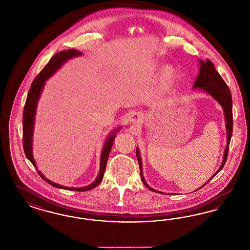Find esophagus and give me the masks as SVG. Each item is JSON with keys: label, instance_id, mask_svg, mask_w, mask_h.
Masks as SVG:
<instances>
[{"label": "esophagus", "instance_id": "obj_1", "mask_svg": "<svg viewBox=\"0 0 250 250\" xmlns=\"http://www.w3.org/2000/svg\"><path fill=\"white\" fill-rule=\"evenodd\" d=\"M143 120V114L140 111H133L129 116L130 123L134 125H140Z\"/></svg>", "mask_w": 250, "mask_h": 250}]
</instances>
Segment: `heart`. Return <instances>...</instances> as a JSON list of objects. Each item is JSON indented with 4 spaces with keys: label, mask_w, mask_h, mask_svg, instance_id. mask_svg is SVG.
<instances>
[{
    "label": "heart",
    "mask_w": 250,
    "mask_h": 250,
    "mask_svg": "<svg viewBox=\"0 0 250 250\" xmlns=\"http://www.w3.org/2000/svg\"><path fill=\"white\" fill-rule=\"evenodd\" d=\"M161 68H162V63L160 61H154L150 66V70L153 71H158ZM175 76H176V69L174 68V66L168 64L163 68L161 72V78L163 82L169 83L175 78Z\"/></svg>",
    "instance_id": "heart-1"
}]
</instances>
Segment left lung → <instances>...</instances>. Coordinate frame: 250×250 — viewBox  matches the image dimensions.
Here are the masks:
<instances>
[{"mask_svg": "<svg viewBox=\"0 0 250 250\" xmlns=\"http://www.w3.org/2000/svg\"><path fill=\"white\" fill-rule=\"evenodd\" d=\"M199 74L196 77V79L193 83L192 88L193 89H201V91H204L205 93H207L208 95L211 96L214 100L218 101V103L223 109L224 112V118L226 122V131H227V144L224 150L223 153V160L220 165V168L215 172V174L210 178V180H212L220 170L222 169V167H224L226 160H227V156H228V150H229V145H230V138H231V134H232V100H231V95H230V91L228 87V85L226 84V83L221 78L220 73L216 70L213 63L209 60L207 61L199 60ZM137 158L138 162L140 165V178L142 182L144 183V185L149 189V190L158 192V193H166L163 191L154 190L151 187H150L146 180L144 179L143 176V170H142V161L140 157V152L139 148H137ZM208 180V182H209ZM207 182V183H208ZM207 183H205L204 185H202L200 187V190L202 187H204ZM194 190V191H195ZM169 194V193H168Z\"/></svg>", "mask_w": 250, "mask_h": 250, "instance_id": "8db88e82", "label": "left lung"}]
</instances>
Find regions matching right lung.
<instances>
[{
    "label": "right lung",
    "mask_w": 250,
    "mask_h": 250,
    "mask_svg": "<svg viewBox=\"0 0 250 250\" xmlns=\"http://www.w3.org/2000/svg\"><path fill=\"white\" fill-rule=\"evenodd\" d=\"M83 54L78 50L75 49H69V50L61 51L60 53H57L45 65V67L42 70L40 73L37 75V77L34 79L33 83H31L30 91L28 93L27 100L25 103L24 111H23V148L24 152L26 154V157L30 161V163L37 168L41 177L48 182L52 186L56 188H60L63 190H76V191H85V190H92L96 188L101 180H103L104 172L106 169V165L108 157L110 154V149L113 145V140L116 137V133L121 129V126L112 130L108 135L107 139L105 140L103 148L100 154V172L98 177L96 178L95 181H93L88 186L81 187V188H74V187H65L60 185L58 183H55L53 181L46 179L42 172L38 170L36 166L35 160L33 158V152H32V143H33V131H34V124H35V116H36V109L37 104L40 99L41 94L44 87L45 82L50 78L52 75H54L60 68L63 66L64 63H66L68 60H71L73 58L80 57Z\"/></svg>",
    "instance_id": "add662e5"
}]
</instances>
